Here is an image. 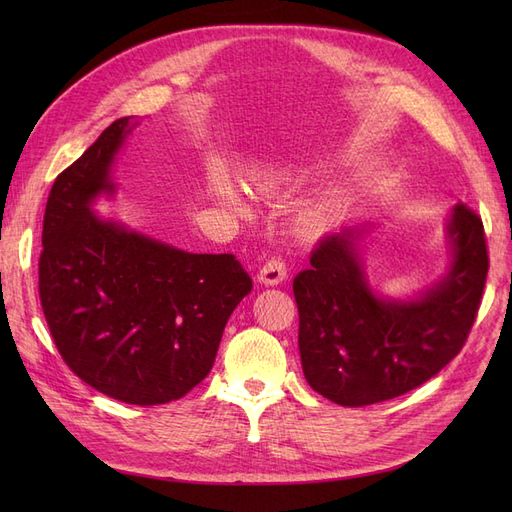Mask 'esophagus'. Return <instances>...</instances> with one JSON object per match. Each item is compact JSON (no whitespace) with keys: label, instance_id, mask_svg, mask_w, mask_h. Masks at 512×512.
<instances>
[{"label":"esophagus","instance_id":"obj_1","mask_svg":"<svg viewBox=\"0 0 512 512\" xmlns=\"http://www.w3.org/2000/svg\"><path fill=\"white\" fill-rule=\"evenodd\" d=\"M288 269L282 256H271L258 271V280L267 286H277L286 280Z\"/></svg>","mask_w":512,"mask_h":512}]
</instances>
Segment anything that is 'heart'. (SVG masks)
<instances>
[{
  "label": "heart",
  "mask_w": 512,
  "mask_h": 512,
  "mask_svg": "<svg viewBox=\"0 0 512 512\" xmlns=\"http://www.w3.org/2000/svg\"><path fill=\"white\" fill-rule=\"evenodd\" d=\"M222 194H224V196H226V198H235V196H232V194H230V192H228V190H224V192H222Z\"/></svg>",
  "instance_id": "1"
}]
</instances>
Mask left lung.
I'll return each instance as SVG.
<instances>
[{
  "label": "left lung",
  "mask_w": 512,
  "mask_h": 512,
  "mask_svg": "<svg viewBox=\"0 0 512 512\" xmlns=\"http://www.w3.org/2000/svg\"><path fill=\"white\" fill-rule=\"evenodd\" d=\"M448 237L453 265L416 301H386L365 282L352 232L324 237L292 282L309 386L339 406L404 395L438 374L472 331L489 271L480 215L459 203Z\"/></svg>",
  "instance_id": "8db88e82"
}]
</instances>
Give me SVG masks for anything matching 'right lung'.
I'll use <instances>...</instances> for the list:
<instances>
[{
  "instance_id": "right-lung-1",
  "label": "right lung",
  "mask_w": 512,
  "mask_h": 512,
  "mask_svg": "<svg viewBox=\"0 0 512 512\" xmlns=\"http://www.w3.org/2000/svg\"><path fill=\"white\" fill-rule=\"evenodd\" d=\"M113 121L59 173L44 209L40 305L64 363L96 391L134 406L190 393L211 371L226 322L252 290L232 254H190L102 222L108 166L126 136Z\"/></svg>"
}]
</instances>
